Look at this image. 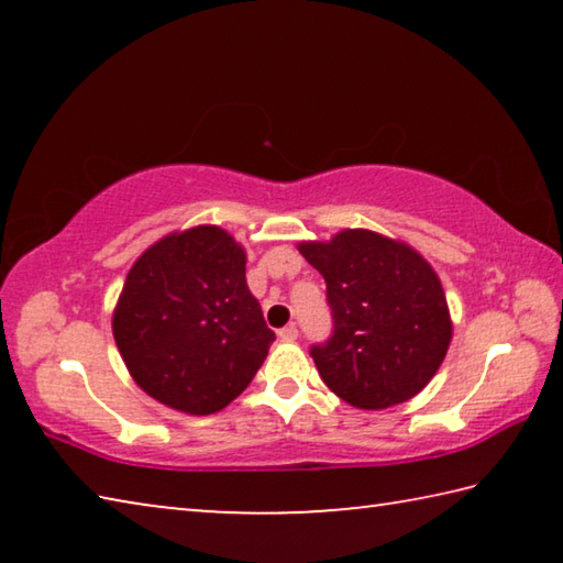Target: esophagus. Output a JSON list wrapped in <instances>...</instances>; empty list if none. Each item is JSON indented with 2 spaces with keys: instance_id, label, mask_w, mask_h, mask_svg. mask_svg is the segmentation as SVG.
Here are the masks:
<instances>
[{
  "instance_id": "esophagus-1",
  "label": "esophagus",
  "mask_w": 563,
  "mask_h": 563,
  "mask_svg": "<svg viewBox=\"0 0 563 563\" xmlns=\"http://www.w3.org/2000/svg\"><path fill=\"white\" fill-rule=\"evenodd\" d=\"M278 338H280L283 342H292V340H298V328H295V325L283 328V330L278 332Z\"/></svg>"
}]
</instances>
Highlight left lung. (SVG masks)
<instances>
[{
	"instance_id": "8db88e82",
	"label": "left lung",
	"mask_w": 563,
	"mask_h": 563,
	"mask_svg": "<svg viewBox=\"0 0 563 563\" xmlns=\"http://www.w3.org/2000/svg\"><path fill=\"white\" fill-rule=\"evenodd\" d=\"M328 283L335 332L310 350L332 393L357 409H387L422 393L452 342L440 275L412 245L367 228L298 243Z\"/></svg>"
}]
</instances>
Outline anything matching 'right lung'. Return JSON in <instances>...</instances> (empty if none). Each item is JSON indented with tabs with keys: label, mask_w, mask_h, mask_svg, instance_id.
Instances as JSON below:
<instances>
[{
	"label": "right lung",
	"mask_w": 563,
	"mask_h": 563,
	"mask_svg": "<svg viewBox=\"0 0 563 563\" xmlns=\"http://www.w3.org/2000/svg\"><path fill=\"white\" fill-rule=\"evenodd\" d=\"M245 247L221 225L148 245L111 318L129 375L186 415L221 412L251 385L275 340L245 283Z\"/></svg>",
	"instance_id": "1"
}]
</instances>
